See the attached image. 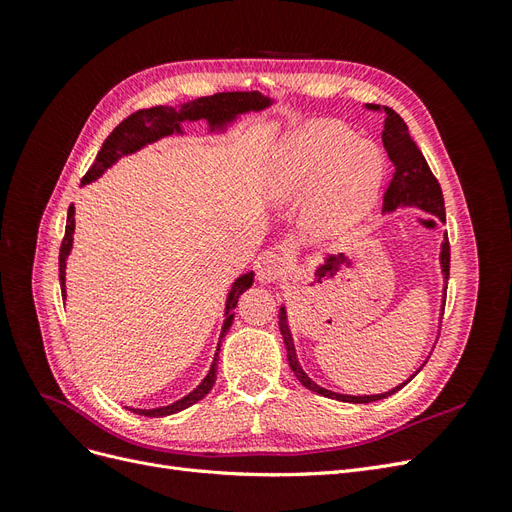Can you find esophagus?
Wrapping results in <instances>:
<instances>
[{"label": "esophagus", "mask_w": 512, "mask_h": 512, "mask_svg": "<svg viewBox=\"0 0 512 512\" xmlns=\"http://www.w3.org/2000/svg\"><path fill=\"white\" fill-rule=\"evenodd\" d=\"M288 269V258L282 252L265 250L256 258V275L260 282H275Z\"/></svg>", "instance_id": "esophagus-1"}]
</instances>
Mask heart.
<instances>
[{"instance_id": "b5f03b06", "label": "heart", "mask_w": 512, "mask_h": 512, "mask_svg": "<svg viewBox=\"0 0 512 512\" xmlns=\"http://www.w3.org/2000/svg\"><path fill=\"white\" fill-rule=\"evenodd\" d=\"M384 156L337 121H312L286 138L273 164L271 188L294 200L318 185L307 211V230L316 239L342 235L374 205L384 177Z\"/></svg>"}]
</instances>
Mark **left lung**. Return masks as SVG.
Returning <instances> with one entry per match:
<instances>
[{
    "label": "left lung",
    "mask_w": 512,
    "mask_h": 512,
    "mask_svg": "<svg viewBox=\"0 0 512 512\" xmlns=\"http://www.w3.org/2000/svg\"><path fill=\"white\" fill-rule=\"evenodd\" d=\"M367 111L374 113H384V132H382V143L386 153L395 166V173L391 177L389 188L384 192V200H382V209L384 211H393L397 207L404 205H416L421 207L433 215H438L442 222H446V213H444V196H442V188L438 179L433 177L431 168L423 156V151L418 149V145L414 143V138L408 132L406 121L401 119L393 108L389 106H380V104H365ZM442 273L448 280V273H451V243H448V237L442 243ZM444 303H446V288H444ZM280 331L284 335V344H286V354H288V363L292 374L297 376V380L305 386V389L314 391L318 395H324L329 399H337V401H350V404H369V401H378L389 397L393 393H397L399 389H404L408 384V380L404 384L395 386L393 391L382 393V395H363V397H354V395H339L333 391L322 389L316 382H312L307 378L305 371L301 369L299 361H297V352H294V344L292 337L288 331V322H286V309L280 307ZM412 380V378H410Z\"/></svg>",
    "instance_id": "obj_1"
}]
</instances>
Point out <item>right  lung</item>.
<instances>
[{
	"label": "right lung",
	"instance_id": "right-lung-1",
	"mask_svg": "<svg viewBox=\"0 0 512 512\" xmlns=\"http://www.w3.org/2000/svg\"><path fill=\"white\" fill-rule=\"evenodd\" d=\"M269 104V98L260 96L258 91H228V94H215V96H207V98H198L190 104H183L181 111H175L173 106H153V108H141V111L132 113L130 117L123 119L119 126L106 136V141L102 143V149L98 151L96 162L91 164V168L85 173L81 185L98 179L104 170L115 164L121 156L126 153H132L136 149L145 147L147 143L158 141L162 136H168L173 132H179L181 126L179 123L183 119H200L205 117L209 121V126H222V123L235 119V115L245 113V111H258V108H265ZM72 235H74V205H70L68 209V220H66V235L61 239V247H59V284H61V297L66 299V258L72 250ZM254 284V273H243L239 280L232 284L228 299H226V320L222 327V335L230 329L232 320H235V312L232 309L237 307V301L241 294ZM220 352V346H218ZM215 361H218V354H215L213 365L209 369L207 378L200 382L196 389L185 395L183 399L175 401V404L164 406V408H153V410H132L136 414L143 416H168L181 412L185 408H190L196 401L203 399L211 389L215 382Z\"/></svg>",
	"mask_w": 512,
	"mask_h": 512
}]
</instances>
